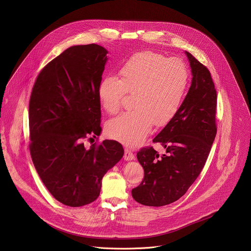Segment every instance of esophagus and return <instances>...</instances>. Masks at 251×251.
Instances as JSON below:
<instances>
[{"instance_id": "1", "label": "esophagus", "mask_w": 251, "mask_h": 251, "mask_svg": "<svg viewBox=\"0 0 251 251\" xmlns=\"http://www.w3.org/2000/svg\"><path fill=\"white\" fill-rule=\"evenodd\" d=\"M124 160L126 161H130V160H133L134 159V154L133 152H131L128 148H125L124 149V156H123Z\"/></svg>"}]
</instances>
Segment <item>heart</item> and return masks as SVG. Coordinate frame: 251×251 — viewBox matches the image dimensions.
Here are the masks:
<instances>
[{
	"label": "heart",
	"mask_w": 251,
	"mask_h": 251,
	"mask_svg": "<svg viewBox=\"0 0 251 251\" xmlns=\"http://www.w3.org/2000/svg\"><path fill=\"white\" fill-rule=\"evenodd\" d=\"M118 73L120 79L112 75L102 78L98 98L107 113L116 114L126 94H134L135 110L107 124L110 137L134 147L147 136L153 124L162 127L176 114L188 87L189 71L180 58L140 51L127 58Z\"/></svg>",
	"instance_id": "heart-1"
}]
</instances>
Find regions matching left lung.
<instances>
[{
    "label": "left lung",
    "instance_id": "8db88e82",
    "mask_svg": "<svg viewBox=\"0 0 251 251\" xmlns=\"http://www.w3.org/2000/svg\"><path fill=\"white\" fill-rule=\"evenodd\" d=\"M186 53L193 74L191 87L176 114L153 140L166 154L159 155L151 146L137 153L144 177L132 197L141 204L162 206L183 197L203 169L217 135L218 94L210 73Z\"/></svg>",
    "mask_w": 251,
    "mask_h": 251
}]
</instances>
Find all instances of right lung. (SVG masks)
Segmentation results:
<instances>
[{"label":"right lung","instance_id":"add662e5","mask_svg":"<svg viewBox=\"0 0 251 251\" xmlns=\"http://www.w3.org/2000/svg\"><path fill=\"white\" fill-rule=\"evenodd\" d=\"M107 50L75 46L50 61L34 81L28 103L29 153L52 197L68 206L94 201L101 180L122 157L119 142H90L101 132L98 85Z\"/></svg>","mask_w":251,"mask_h":251}]
</instances>
